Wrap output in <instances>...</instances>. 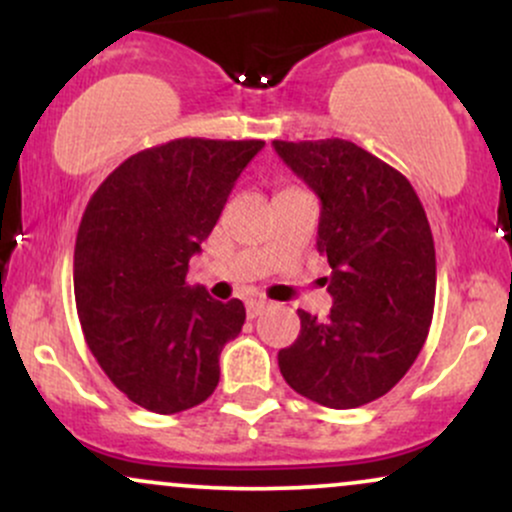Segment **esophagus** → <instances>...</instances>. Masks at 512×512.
<instances>
[{"label": "esophagus", "instance_id": "34e87169", "mask_svg": "<svg viewBox=\"0 0 512 512\" xmlns=\"http://www.w3.org/2000/svg\"><path fill=\"white\" fill-rule=\"evenodd\" d=\"M267 308H269V303L267 301H260V298H255V301H248V317L262 315Z\"/></svg>", "mask_w": 512, "mask_h": 512}]
</instances>
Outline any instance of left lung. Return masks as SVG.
<instances>
[{"label":"left lung","instance_id":"8db88e82","mask_svg":"<svg viewBox=\"0 0 512 512\" xmlns=\"http://www.w3.org/2000/svg\"><path fill=\"white\" fill-rule=\"evenodd\" d=\"M320 197L317 250L327 255V320L298 310L301 334L279 351L284 380L330 409L390 392L419 356L436 305V248L411 182L346 139L274 142Z\"/></svg>","mask_w":512,"mask_h":512}]
</instances>
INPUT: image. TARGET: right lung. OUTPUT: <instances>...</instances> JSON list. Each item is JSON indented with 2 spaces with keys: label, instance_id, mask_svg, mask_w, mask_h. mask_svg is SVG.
<instances>
[{
  "label": "right lung",
  "instance_id": "1",
  "mask_svg": "<svg viewBox=\"0 0 512 512\" xmlns=\"http://www.w3.org/2000/svg\"><path fill=\"white\" fill-rule=\"evenodd\" d=\"M260 139L185 137L129 156L93 192L74 248L81 330L113 385L139 407L178 414L219 385V356L245 305L187 284Z\"/></svg>",
  "mask_w": 512,
  "mask_h": 512
}]
</instances>
